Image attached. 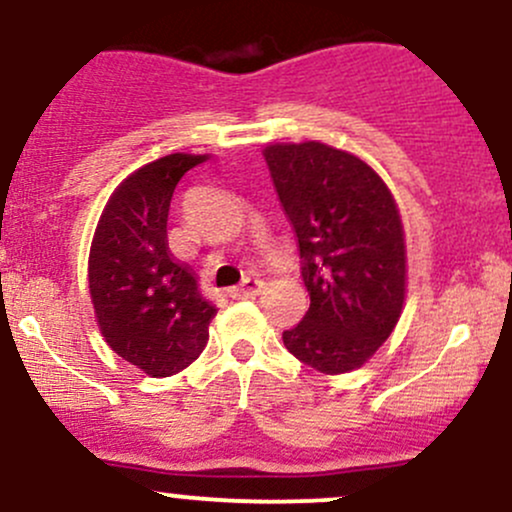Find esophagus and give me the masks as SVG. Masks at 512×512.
I'll list each match as a JSON object with an SVG mask.
<instances>
[{
  "label": "esophagus",
  "mask_w": 512,
  "mask_h": 512,
  "mask_svg": "<svg viewBox=\"0 0 512 512\" xmlns=\"http://www.w3.org/2000/svg\"><path fill=\"white\" fill-rule=\"evenodd\" d=\"M262 291V282L257 277H247L243 284L238 286V289H233V296L235 299H255L257 294Z\"/></svg>",
  "instance_id": "34e87169"
}]
</instances>
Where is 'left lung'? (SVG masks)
<instances>
[{"label": "left lung", "instance_id": "8db88e82", "mask_svg": "<svg viewBox=\"0 0 512 512\" xmlns=\"http://www.w3.org/2000/svg\"><path fill=\"white\" fill-rule=\"evenodd\" d=\"M274 192L299 240L311 308L284 345L323 374L359 369L389 340L408 289L401 211L362 157L320 140L269 143Z\"/></svg>", "mask_w": 512, "mask_h": 512}]
</instances>
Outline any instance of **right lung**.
<instances>
[{
    "label": "right lung",
    "mask_w": 512,
    "mask_h": 512,
    "mask_svg": "<svg viewBox=\"0 0 512 512\" xmlns=\"http://www.w3.org/2000/svg\"><path fill=\"white\" fill-rule=\"evenodd\" d=\"M211 155L172 153L114 189L89 247V296L101 338L143 374L187 369L209 342L216 308L170 255L167 216L179 179Z\"/></svg>",
    "instance_id": "1"
}]
</instances>
